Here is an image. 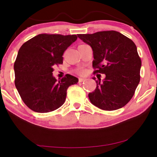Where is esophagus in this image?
<instances>
[{"label":"esophagus","mask_w":157,"mask_h":157,"mask_svg":"<svg viewBox=\"0 0 157 157\" xmlns=\"http://www.w3.org/2000/svg\"><path fill=\"white\" fill-rule=\"evenodd\" d=\"M86 81L85 78H78V82H80V83L83 82V81Z\"/></svg>","instance_id":"34e87169"}]
</instances>
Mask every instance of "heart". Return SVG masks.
<instances>
[{
	"label": "heart",
	"mask_w": 157,
	"mask_h": 157,
	"mask_svg": "<svg viewBox=\"0 0 157 157\" xmlns=\"http://www.w3.org/2000/svg\"><path fill=\"white\" fill-rule=\"evenodd\" d=\"M78 73H79L80 74H83L85 73V70L84 69H79V70H78Z\"/></svg>",
	"instance_id": "1"
}]
</instances>
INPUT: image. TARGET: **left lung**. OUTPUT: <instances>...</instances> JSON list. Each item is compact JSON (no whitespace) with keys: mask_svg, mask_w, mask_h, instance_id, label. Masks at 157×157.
<instances>
[{"mask_svg":"<svg viewBox=\"0 0 157 157\" xmlns=\"http://www.w3.org/2000/svg\"><path fill=\"white\" fill-rule=\"evenodd\" d=\"M78 37L93 50L94 74L106 75L103 81H96V89L89 94L90 101L105 111L122 108L132 99L140 81L141 61L136 45L115 31L78 34Z\"/></svg>","mask_w":157,"mask_h":157,"instance_id":"8db88e82","label":"left lung"}]
</instances>
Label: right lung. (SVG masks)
<instances>
[{
  "label": "right lung",
  "mask_w": 157,
  "mask_h": 157,
  "mask_svg": "<svg viewBox=\"0 0 157 157\" xmlns=\"http://www.w3.org/2000/svg\"><path fill=\"white\" fill-rule=\"evenodd\" d=\"M76 35L38 34L24 43L14 63L15 85L24 104L38 113L51 112L64 104L68 88L78 81L66 74L58 81L53 67L63 63V54Z\"/></svg>",
  "instance_id": "add662e5"
}]
</instances>
